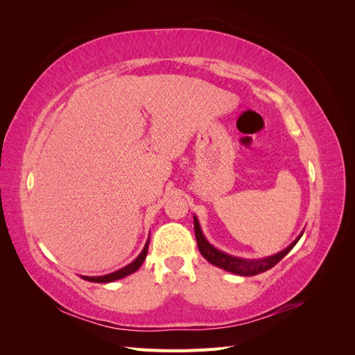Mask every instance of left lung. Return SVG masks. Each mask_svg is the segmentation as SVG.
<instances>
[{
  "label": "left lung",
  "mask_w": 355,
  "mask_h": 355,
  "mask_svg": "<svg viewBox=\"0 0 355 355\" xmlns=\"http://www.w3.org/2000/svg\"><path fill=\"white\" fill-rule=\"evenodd\" d=\"M194 230H196V239H197V244H198V250L204 256V259L209 261L214 266L222 268V270H225V271L237 274V275H243V277L256 275V274H261V272L271 270L272 266H275L290 250L293 249L296 243L299 241V239L302 237V234H304V231L300 232L297 235V239L292 244L287 245L284 250L278 252L277 254L261 257V259H244V257H237V256L228 254V253H225V252L216 249L214 245H211L207 241V239L204 237V234H202L201 227H200V222H198L196 214H194Z\"/></svg>",
  "instance_id": "8db88e82"
}]
</instances>
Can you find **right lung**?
I'll use <instances>...</instances> for the list:
<instances>
[{"label": "right lung", "mask_w": 355, "mask_h": 355, "mask_svg": "<svg viewBox=\"0 0 355 355\" xmlns=\"http://www.w3.org/2000/svg\"><path fill=\"white\" fill-rule=\"evenodd\" d=\"M148 245H149V239H148V241L145 243L144 250L141 252V254H139L132 263H128V265L123 266L121 270L114 271V272L106 274V275H99V277L81 275V278H83V280H87V282H92V283H111V282L120 280V278H124V277H127V275H130V274L136 272V271L139 270V268H141V265L144 263L145 257H146V253H148Z\"/></svg>", "instance_id": "right-lung-1"}]
</instances>
